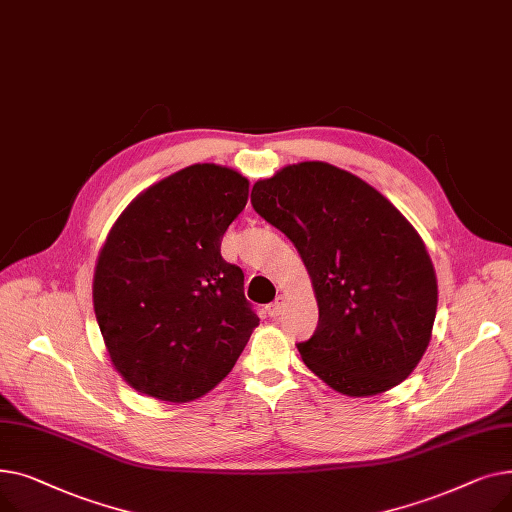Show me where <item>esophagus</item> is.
Instances as JSON below:
<instances>
[{
  "label": "esophagus",
  "mask_w": 512,
  "mask_h": 512,
  "mask_svg": "<svg viewBox=\"0 0 512 512\" xmlns=\"http://www.w3.org/2000/svg\"><path fill=\"white\" fill-rule=\"evenodd\" d=\"M282 309H284V299L278 297L274 303L267 305V315H270V317H278V315L282 313Z\"/></svg>",
  "instance_id": "esophagus-1"
}]
</instances>
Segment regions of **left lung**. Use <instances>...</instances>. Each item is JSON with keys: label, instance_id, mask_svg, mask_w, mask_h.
I'll use <instances>...</instances> for the list:
<instances>
[{"label": "left lung", "instance_id": "left-lung-1", "mask_svg": "<svg viewBox=\"0 0 512 512\" xmlns=\"http://www.w3.org/2000/svg\"><path fill=\"white\" fill-rule=\"evenodd\" d=\"M251 205L290 238L313 280L319 321L297 344L305 365L348 396L407 380L432 338L438 284L405 215L324 161L255 182Z\"/></svg>", "mask_w": 512, "mask_h": 512}]
</instances>
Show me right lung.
Here are the masks:
<instances>
[{"instance_id": "obj_1", "label": "right lung", "mask_w": 512, "mask_h": 512, "mask_svg": "<svg viewBox=\"0 0 512 512\" xmlns=\"http://www.w3.org/2000/svg\"><path fill=\"white\" fill-rule=\"evenodd\" d=\"M249 180L215 164L149 186L99 253L93 305L107 353L147 396L186 402L222 382L257 328L245 274L222 236L245 209Z\"/></svg>"}]
</instances>
